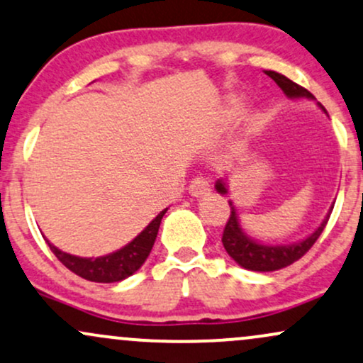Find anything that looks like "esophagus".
Here are the masks:
<instances>
[{
    "mask_svg": "<svg viewBox=\"0 0 363 363\" xmlns=\"http://www.w3.org/2000/svg\"><path fill=\"white\" fill-rule=\"evenodd\" d=\"M208 190H211V183H208L206 177L191 178L189 191L191 195H194V197H202V195L208 194Z\"/></svg>",
    "mask_w": 363,
    "mask_h": 363,
    "instance_id": "34e87169",
    "label": "esophagus"
}]
</instances>
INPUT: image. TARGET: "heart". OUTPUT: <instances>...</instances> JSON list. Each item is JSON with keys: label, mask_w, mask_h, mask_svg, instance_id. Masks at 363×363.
<instances>
[{"label": "heart", "mask_w": 363, "mask_h": 363, "mask_svg": "<svg viewBox=\"0 0 363 363\" xmlns=\"http://www.w3.org/2000/svg\"><path fill=\"white\" fill-rule=\"evenodd\" d=\"M241 108H242V100L241 98H231V100H229V104L225 105V108H224V112H223V115H224V118H234L236 117L238 113L241 112Z\"/></svg>", "instance_id": "1"}]
</instances>
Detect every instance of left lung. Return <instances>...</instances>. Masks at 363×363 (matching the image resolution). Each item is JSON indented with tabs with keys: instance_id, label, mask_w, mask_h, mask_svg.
Instances as JSON below:
<instances>
[{
	"instance_id": "obj_1",
	"label": "left lung",
	"mask_w": 363,
	"mask_h": 363,
	"mask_svg": "<svg viewBox=\"0 0 363 363\" xmlns=\"http://www.w3.org/2000/svg\"><path fill=\"white\" fill-rule=\"evenodd\" d=\"M265 74L270 76V78L284 89V93L287 96L314 98L313 93H309L308 89L301 86V84L294 83V81L285 78V76L280 74V72L265 71ZM216 189L219 194H228V190H225V185L223 182H217ZM229 206H231V216H229L228 223H225V228L223 233V245L225 251H228L229 257H231L238 265L246 268V270H253V272H274V270H280V268L292 265L294 262L301 259L311 248H313V245L318 241V238L321 236V233L325 231L328 224V217H326L316 231L311 234L309 238H306L304 241L297 242V245L267 246L250 240V238L242 233L233 203H229Z\"/></svg>"
}]
</instances>
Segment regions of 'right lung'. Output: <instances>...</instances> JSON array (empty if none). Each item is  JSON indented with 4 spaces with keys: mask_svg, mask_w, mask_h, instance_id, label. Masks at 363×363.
<instances>
[{
    "mask_svg": "<svg viewBox=\"0 0 363 363\" xmlns=\"http://www.w3.org/2000/svg\"><path fill=\"white\" fill-rule=\"evenodd\" d=\"M168 208L161 211L156 216V219H152L151 223L143 233L135 238L134 241H130L129 245L123 246L122 250L115 251V253L106 255V257L100 258H79L72 257L69 253H64V251L57 250L54 245H49V248L55 255V258L62 263L67 270H71L72 274L79 275L81 279H86L89 282H100V284H112L118 282V280L127 279L134 272H138L143 263L146 262V258L151 253L152 245H155L157 229H160L161 219L166 214Z\"/></svg>",
    "mask_w": 363,
    "mask_h": 363,
    "instance_id": "add662e5",
    "label": "right lung"
}]
</instances>
